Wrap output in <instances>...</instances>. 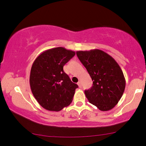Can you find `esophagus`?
<instances>
[{"mask_svg":"<svg viewBox=\"0 0 146 146\" xmlns=\"http://www.w3.org/2000/svg\"><path fill=\"white\" fill-rule=\"evenodd\" d=\"M77 84H78L79 88L82 87V83H81V82H80V81H79V82L77 83Z\"/></svg>","mask_w":146,"mask_h":146,"instance_id":"obj_1","label":"esophagus"}]
</instances>
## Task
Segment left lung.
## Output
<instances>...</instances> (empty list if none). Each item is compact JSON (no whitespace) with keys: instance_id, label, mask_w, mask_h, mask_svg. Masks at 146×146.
Instances as JSON below:
<instances>
[{"instance_id":"obj_1","label":"left lung","mask_w":146,"mask_h":146,"mask_svg":"<svg viewBox=\"0 0 146 146\" xmlns=\"http://www.w3.org/2000/svg\"><path fill=\"white\" fill-rule=\"evenodd\" d=\"M76 55L90 74L93 86L85 90L86 98L100 111H109L117 104L123 93L125 80L118 63L100 49L78 51Z\"/></svg>"}]
</instances>
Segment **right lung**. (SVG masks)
<instances>
[{"mask_svg":"<svg viewBox=\"0 0 146 146\" xmlns=\"http://www.w3.org/2000/svg\"><path fill=\"white\" fill-rule=\"evenodd\" d=\"M75 52L62 47L40 54L32 65L29 76L32 93L42 107L59 111L73 100L78 85L71 82L63 67Z\"/></svg>","mask_w":146,"mask_h":146,"instance_id":"right-lung-1","label":"right lung"}]
</instances>
